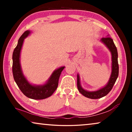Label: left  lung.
Wrapping results in <instances>:
<instances>
[{
	"label": "left lung",
	"mask_w": 132,
	"mask_h": 132,
	"mask_svg": "<svg viewBox=\"0 0 132 132\" xmlns=\"http://www.w3.org/2000/svg\"><path fill=\"white\" fill-rule=\"evenodd\" d=\"M101 42H102L109 50L112 56V71L110 78H109V81L107 82V84L102 88L99 89V90L94 91H89L82 88L81 84H80L79 75L77 74V85L78 90L84 97L91 98V99H98V98H101L108 94L112 88L113 85L115 84L116 80H117L118 77V75H119L118 51L117 47H116L114 42L113 41V39L110 37L102 38L101 39Z\"/></svg>",
	"instance_id": "obj_1"
}]
</instances>
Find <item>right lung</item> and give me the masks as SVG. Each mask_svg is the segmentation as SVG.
I'll return each mask as SVG.
<instances>
[{
    "mask_svg": "<svg viewBox=\"0 0 132 132\" xmlns=\"http://www.w3.org/2000/svg\"><path fill=\"white\" fill-rule=\"evenodd\" d=\"M31 34L27 30L20 38L13 53V77L19 87L26 97L33 100H43L50 97L56 90L60 76L65 66L56 69L51 75L45 83L42 85L31 84L23 75L20 64V53L24 39Z\"/></svg>",
    "mask_w": 132,
    "mask_h": 132,
    "instance_id": "add662e5",
    "label": "right lung"
}]
</instances>
